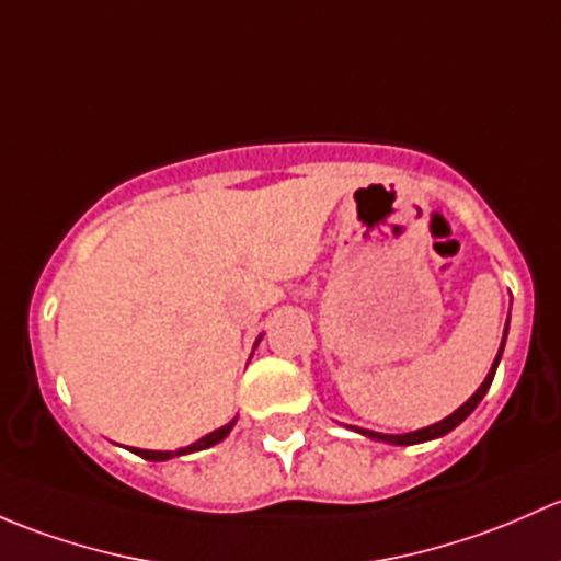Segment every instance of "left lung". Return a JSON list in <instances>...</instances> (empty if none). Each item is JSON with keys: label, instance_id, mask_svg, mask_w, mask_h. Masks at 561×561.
<instances>
[{"label": "left lung", "instance_id": "8db88e82", "mask_svg": "<svg viewBox=\"0 0 561 561\" xmlns=\"http://www.w3.org/2000/svg\"><path fill=\"white\" fill-rule=\"evenodd\" d=\"M507 321H511V319H507ZM505 337H507V327H505V334H502V345H500V351H496V359H494L492 369H489L486 380H483V383L478 386V391H476V394H472L470 400L465 402V405H461V408H456L454 413L448 415V419L437 421V424H432V426H424V430L405 432V435H383V432H369V430H356V432H362V435H365V437H373V440H380V443H391V446H415V443H426V440H435V437H443V435H448V432L456 430V426H459L461 421H465L467 415L472 413V410H476L478 405H481V400H483V397H486L489 386H492V380H494L496 365H500L502 348H505Z\"/></svg>", "mask_w": 561, "mask_h": 561}]
</instances>
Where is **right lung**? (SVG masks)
I'll return each mask as SVG.
<instances>
[{"mask_svg": "<svg viewBox=\"0 0 561 561\" xmlns=\"http://www.w3.org/2000/svg\"><path fill=\"white\" fill-rule=\"evenodd\" d=\"M256 343H259V340H256ZM234 421H238V419H232V421H229V424L218 426V430H213V432H210V435L199 437V440H196V443H192V446H186V448H178V451H142V448H131V451H135V454H140V456H142V459H148V461H167V459H175V456H183V454L205 451V448L216 446V443H221V440H224V437H227V435H229V432H232Z\"/></svg>", "mask_w": 561, "mask_h": 561, "instance_id": "1", "label": "right lung"}]
</instances>
